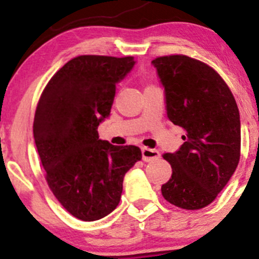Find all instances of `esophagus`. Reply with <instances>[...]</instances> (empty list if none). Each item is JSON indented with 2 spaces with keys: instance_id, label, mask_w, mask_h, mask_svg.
Masks as SVG:
<instances>
[{
  "instance_id": "esophagus-1",
  "label": "esophagus",
  "mask_w": 259,
  "mask_h": 259,
  "mask_svg": "<svg viewBox=\"0 0 259 259\" xmlns=\"http://www.w3.org/2000/svg\"><path fill=\"white\" fill-rule=\"evenodd\" d=\"M142 153H143V160L144 161H153L159 159L160 156V153H159L156 149H149V148H142Z\"/></svg>"
}]
</instances>
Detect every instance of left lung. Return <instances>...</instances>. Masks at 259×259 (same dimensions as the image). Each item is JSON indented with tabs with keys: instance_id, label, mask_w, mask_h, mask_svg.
Segmentation results:
<instances>
[{
	"instance_id": "8db88e82",
	"label": "left lung",
	"mask_w": 259,
	"mask_h": 259,
	"mask_svg": "<svg viewBox=\"0 0 259 259\" xmlns=\"http://www.w3.org/2000/svg\"><path fill=\"white\" fill-rule=\"evenodd\" d=\"M164 88L166 115L183 127V145L164 154L171 178L161 185L170 204L207 207L236 171L241 156V120L233 94L215 70L185 55L151 61Z\"/></svg>"
}]
</instances>
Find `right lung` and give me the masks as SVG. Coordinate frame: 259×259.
Segmentation results:
<instances>
[{
    "label": "right lung",
    "mask_w": 259,
    "mask_h": 259,
    "mask_svg": "<svg viewBox=\"0 0 259 259\" xmlns=\"http://www.w3.org/2000/svg\"><path fill=\"white\" fill-rule=\"evenodd\" d=\"M133 56L82 55L64 65L46 85L33 120V138L48 184L71 215L98 221L117 207L122 180L142 160L135 145L99 139L110 115L116 83L134 67Z\"/></svg>",
    "instance_id": "right-lung-1"
}]
</instances>
